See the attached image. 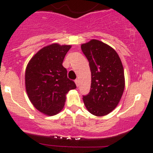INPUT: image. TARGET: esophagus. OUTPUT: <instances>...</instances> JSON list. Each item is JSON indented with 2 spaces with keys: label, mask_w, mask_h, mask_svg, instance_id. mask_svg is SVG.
I'll use <instances>...</instances> for the list:
<instances>
[{
  "label": "esophagus",
  "mask_w": 153,
  "mask_h": 153,
  "mask_svg": "<svg viewBox=\"0 0 153 153\" xmlns=\"http://www.w3.org/2000/svg\"><path fill=\"white\" fill-rule=\"evenodd\" d=\"M75 84H76V86H78H78H79V85H80L79 80H78V79H77V80H75Z\"/></svg>",
  "instance_id": "obj_1"
}]
</instances>
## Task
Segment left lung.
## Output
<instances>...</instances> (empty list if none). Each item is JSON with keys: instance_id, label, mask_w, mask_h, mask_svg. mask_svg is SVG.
Returning <instances> with one entry per match:
<instances>
[{"instance_id": "8db88e82", "label": "left lung", "mask_w": 153, "mask_h": 153, "mask_svg": "<svg viewBox=\"0 0 153 153\" xmlns=\"http://www.w3.org/2000/svg\"><path fill=\"white\" fill-rule=\"evenodd\" d=\"M89 61L91 88L83 96L86 108L91 114L104 116L115 109L124 90L122 63L115 49L102 41L91 40L81 45Z\"/></svg>"}]
</instances>
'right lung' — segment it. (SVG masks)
<instances>
[{
  "label": "right lung",
  "instance_id": "1",
  "mask_svg": "<svg viewBox=\"0 0 153 153\" xmlns=\"http://www.w3.org/2000/svg\"><path fill=\"white\" fill-rule=\"evenodd\" d=\"M70 45L52 44L40 49L29 61L25 72V85L29 99L44 114L52 116L64 108L66 95L76 88L67 78L63 67Z\"/></svg>",
  "mask_w": 153,
  "mask_h": 153
}]
</instances>
